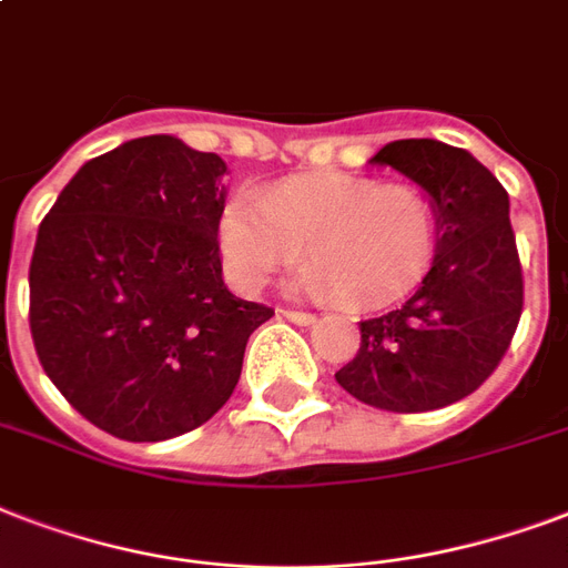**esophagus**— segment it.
Returning a JSON list of instances; mask_svg holds the SVG:
<instances>
[{"label":"esophagus","instance_id":"esophagus-1","mask_svg":"<svg viewBox=\"0 0 568 568\" xmlns=\"http://www.w3.org/2000/svg\"><path fill=\"white\" fill-rule=\"evenodd\" d=\"M280 315H283V318H288V322H294V324H313L315 322V315L303 313V310H280Z\"/></svg>","mask_w":568,"mask_h":568}]
</instances>
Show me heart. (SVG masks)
I'll return each instance as SVG.
<instances>
[{"mask_svg":"<svg viewBox=\"0 0 568 568\" xmlns=\"http://www.w3.org/2000/svg\"><path fill=\"white\" fill-rule=\"evenodd\" d=\"M438 246V211L417 184L310 175L262 196L241 193L220 220V253L241 292L265 288L306 253L310 294L348 306H384L426 276Z\"/></svg>","mask_w":568,"mask_h":568,"instance_id":"1","label":"heart"}]
</instances>
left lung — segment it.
I'll return each instance as SVG.
<instances>
[{
  "label": "left lung",
  "mask_w": 568,
  "mask_h": 568,
  "mask_svg": "<svg viewBox=\"0 0 568 568\" xmlns=\"http://www.w3.org/2000/svg\"><path fill=\"white\" fill-rule=\"evenodd\" d=\"M372 163L399 169L432 196L438 246L408 301L361 322V352L336 381L363 405L393 414L447 408L486 384L521 318L509 193L465 149L438 140L389 142Z\"/></svg>",
  "instance_id": "1"
}]
</instances>
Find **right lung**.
I'll use <instances>...</instances> for the list:
<instances>
[{
    "instance_id": "1",
    "label": "right lung",
    "mask_w": 568,
    "mask_h": 568,
    "mask_svg": "<svg viewBox=\"0 0 568 568\" xmlns=\"http://www.w3.org/2000/svg\"><path fill=\"white\" fill-rule=\"evenodd\" d=\"M226 163L175 136L89 160L43 216L29 327L43 372L121 440L193 432L235 393L250 333L274 310L223 285Z\"/></svg>"
}]
</instances>
